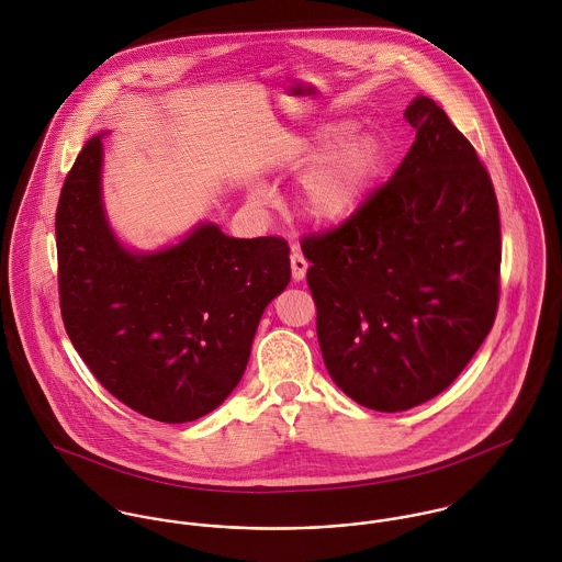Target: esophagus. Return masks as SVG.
Here are the masks:
<instances>
[{
	"label": "esophagus",
	"mask_w": 562,
	"mask_h": 562,
	"mask_svg": "<svg viewBox=\"0 0 562 562\" xmlns=\"http://www.w3.org/2000/svg\"><path fill=\"white\" fill-rule=\"evenodd\" d=\"M290 263H292V277L294 281H303L310 268V261L301 255V250L296 246H292V255H290Z\"/></svg>",
	"instance_id": "1"
}]
</instances>
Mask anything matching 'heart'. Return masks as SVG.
<instances>
[{
	"label": "heart",
	"instance_id": "b5f03b06",
	"mask_svg": "<svg viewBox=\"0 0 562 562\" xmlns=\"http://www.w3.org/2000/svg\"><path fill=\"white\" fill-rule=\"evenodd\" d=\"M355 132V123H326L299 156L310 166L299 190L303 214L318 225H337L350 218L381 177L387 147L374 134Z\"/></svg>",
	"mask_w": 562,
	"mask_h": 562
}]
</instances>
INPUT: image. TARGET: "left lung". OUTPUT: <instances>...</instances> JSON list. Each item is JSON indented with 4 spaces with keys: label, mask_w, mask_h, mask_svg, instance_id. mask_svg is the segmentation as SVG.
<instances>
[{
    "label": "left lung",
    "mask_w": 562,
    "mask_h": 562,
    "mask_svg": "<svg viewBox=\"0 0 562 562\" xmlns=\"http://www.w3.org/2000/svg\"><path fill=\"white\" fill-rule=\"evenodd\" d=\"M404 119L415 143L339 227L301 241L324 366L385 413L441 394L488 335L499 301V212L472 143L428 97Z\"/></svg>",
    "instance_id": "8db88e82"
}]
</instances>
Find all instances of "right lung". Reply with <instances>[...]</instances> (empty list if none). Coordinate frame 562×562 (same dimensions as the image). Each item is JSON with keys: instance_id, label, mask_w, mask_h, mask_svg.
Returning a JSON list of instances; mask_svg holds the SVG:
<instances>
[{"instance_id": "right-lung-1", "label": "right lung", "mask_w": 562, "mask_h": 562, "mask_svg": "<svg viewBox=\"0 0 562 562\" xmlns=\"http://www.w3.org/2000/svg\"><path fill=\"white\" fill-rule=\"evenodd\" d=\"M101 158L94 136L56 210L65 328L114 398L166 424L199 419L240 383L259 318L290 283V246L201 223L170 248L132 252L105 221Z\"/></svg>"}]
</instances>
